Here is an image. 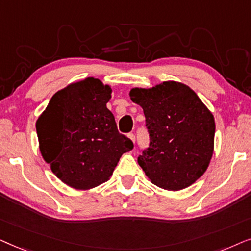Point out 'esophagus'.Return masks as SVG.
<instances>
[{
    "label": "esophagus",
    "instance_id": "esophagus-1",
    "mask_svg": "<svg viewBox=\"0 0 251 251\" xmlns=\"http://www.w3.org/2000/svg\"><path fill=\"white\" fill-rule=\"evenodd\" d=\"M128 138H129V139H131V140H132V141L135 143V135H134V134H133V133H129V134H128Z\"/></svg>",
    "mask_w": 251,
    "mask_h": 251
}]
</instances>
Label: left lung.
I'll list each match as a JSON object with an SVG mask.
<instances>
[{"label": "left lung", "instance_id": "obj_1", "mask_svg": "<svg viewBox=\"0 0 251 251\" xmlns=\"http://www.w3.org/2000/svg\"><path fill=\"white\" fill-rule=\"evenodd\" d=\"M129 96L146 117L150 142L138 163L150 181L168 190L195 182L213 153L216 125L210 110L181 82L132 88Z\"/></svg>", "mask_w": 251, "mask_h": 251}]
</instances>
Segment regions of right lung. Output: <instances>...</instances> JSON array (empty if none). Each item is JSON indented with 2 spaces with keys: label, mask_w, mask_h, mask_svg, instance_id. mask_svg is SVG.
I'll return each mask as SVG.
<instances>
[{
  "label": "right lung",
  "mask_w": 251,
  "mask_h": 251,
  "mask_svg": "<svg viewBox=\"0 0 251 251\" xmlns=\"http://www.w3.org/2000/svg\"><path fill=\"white\" fill-rule=\"evenodd\" d=\"M111 87L86 78L52 96L36 120L39 148L53 175L75 189L108 181L133 142L120 134L106 108Z\"/></svg>",
  "instance_id": "right-lung-1"
}]
</instances>
